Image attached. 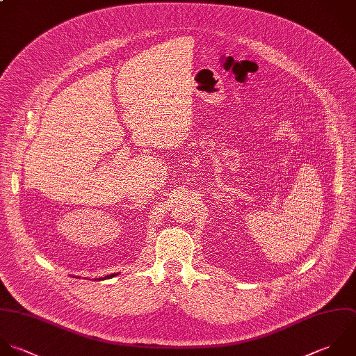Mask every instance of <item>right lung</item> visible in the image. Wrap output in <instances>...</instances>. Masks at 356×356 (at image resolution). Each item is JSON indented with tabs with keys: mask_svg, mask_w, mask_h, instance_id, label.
<instances>
[{
	"mask_svg": "<svg viewBox=\"0 0 356 356\" xmlns=\"http://www.w3.org/2000/svg\"><path fill=\"white\" fill-rule=\"evenodd\" d=\"M112 276H113V275H111V276H106V277H104V279H108V277H112Z\"/></svg>",
	"mask_w": 356,
	"mask_h": 356,
	"instance_id": "add662e5",
	"label": "right lung"
}]
</instances>
